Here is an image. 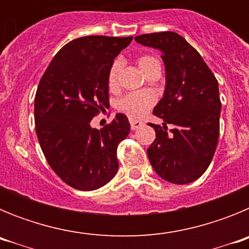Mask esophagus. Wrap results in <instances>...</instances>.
Segmentation results:
<instances>
[{
    "label": "esophagus",
    "mask_w": 249,
    "mask_h": 249,
    "mask_svg": "<svg viewBox=\"0 0 249 249\" xmlns=\"http://www.w3.org/2000/svg\"><path fill=\"white\" fill-rule=\"evenodd\" d=\"M129 123H131V128L132 129L140 128V127L143 124V122H141V121H138V120H129Z\"/></svg>",
    "instance_id": "34e87169"
}]
</instances>
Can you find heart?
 <instances>
[{"label": "heart", "mask_w": 249, "mask_h": 249, "mask_svg": "<svg viewBox=\"0 0 249 249\" xmlns=\"http://www.w3.org/2000/svg\"><path fill=\"white\" fill-rule=\"evenodd\" d=\"M157 59L151 56H141L137 59V63L140 68L146 73V71L149 68L152 63H155ZM121 70V61L114 59L112 62L111 67L108 70L107 74V83L109 89H114L118 82V73ZM156 97L155 94L148 91L141 92H132V93L124 94L123 97L116 102V107L120 112L127 114L128 117L140 118L142 117L147 111L151 109V107L155 105Z\"/></svg>", "instance_id": "obj_1"}]
</instances>
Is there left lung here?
<instances>
[{
    "label": "left lung",
    "mask_w": 249,
    "mask_h": 249,
    "mask_svg": "<svg viewBox=\"0 0 249 249\" xmlns=\"http://www.w3.org/2000/svg\"><path fill=\"white\" fill-rule=\"evenodd\" d=\"M135 39L160 50L166 68L163 97L153 109L163 124H151L156 140L147 149L148 160L164 181L191 183L206 172L218 143V81L201 54L176 32L141 35Z\"/></svg>",
    "instance_id": "8db88e82"
}]
</instances>
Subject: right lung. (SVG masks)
I'll return each mask as SVG.
<instances>
[{"instance_id":"right-lung-1","label":"right lung","mask_w":249,"mask_h":249,"mask_svg":"<svg viewBox=\"0 0 249 249\" xmlns=\"http://www.w3.org/2000/svg\"><path fill=\"white\" fill-rule=\"evenodd\" d=\"M133 37L86 36L57 52L39 81L35 123L51 168L68 186L93 191L118 171L117 146L128 136V118L117 113L103 128L91 121L108 106L107 74Z\"/></svg>"}]
</instances>
